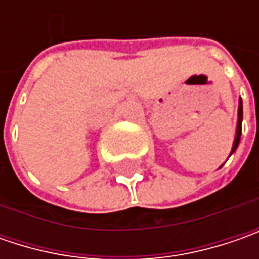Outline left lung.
<instances>
[{"label":"left lung","instance_id":"8db88e82","mask_svg":"<svg viewBox=\"0 0 259 259\" xmlns=\"http://www.w3.org/2000/svg\"><path fill=\"white\" fill-rule=\"evenodd\" d=\"M241 134H242V101H239V109H238V126H236V137H235L234 145H232V151L231 154L234 153L235 150L238 148L239 141H241Z\"/></svg>","mask_w":259,"mask_h":259}]
</instances>
